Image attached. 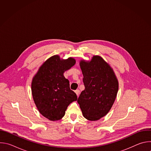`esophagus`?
Instances as JSON below:
<instances>
[{
  "mask_svg": "<svg viewBox=\"0 0 151 151\" xmlns=\"http://www.w3.org/2000/svg\"><path fill=\"white\" fill-rule=\"evenodd\" d=\"M75 93L76 94L77 96L78 97V96H79V94H80V91H79V90H76L75 91Z\"/></svg>",
  "mask_w": 151,
  "mask_h": 151,
  "instance_id": "esophagus-1",
  "label": "esophagus"
}]
</instances>
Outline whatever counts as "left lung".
<instances>
[{"label": "left lung", "mask_w": 151, "mask_h": 151, "mask_svg": "<svg viewBox=\"0 0 151 151\" xmlns=\"http://www.w3.org/2000/svg\"><path fill=\"white\" fill-rule=\"evenodd\" d=\"M85 90L78 103L83 116L90 121H97L109 112L116 99L119 83L113 69L99 55L90 61L81 60Z\"/></svg>", "instance_id": "left-lung-1"}]
</instances>
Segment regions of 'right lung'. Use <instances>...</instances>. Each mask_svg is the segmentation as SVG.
<instances>
[{
  "label": "right lung",
  "mask_w": 151,
  "mask_h": 151,
  "mask_svg": "<svg viewBox=\"0 0 151 151\" xmlns=\"http://www.w3.org/2000/svg\"><path fill=\"white\" fill-rule=\"evenodd\" d=\"M76 60L61 59L55 55L47 59L38 69L32 81V93L40 114L50 121H58L65 115L68 106L77 100L70 89L65 71L73 66Z\"/></svg>",
  "instance_id": "right-lung-1"
}]
</instances>
